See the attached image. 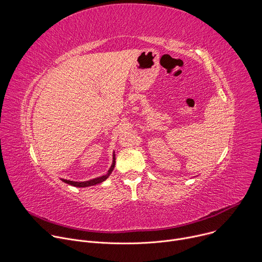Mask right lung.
<instances>
[{
    "instance_id": "right-lung-1",
    "label": "right lung",
    "mask_w": 262,
    "mask_h": 262,
    "mask_svg": "<svg viewBox=\"0 0 262 262\" xmlns=\"http://www.w3.org/2000/svg\"><path fill=\"white\" fill-rule=\"evenodd\" d=\"M115 167V156H113V163H112V166L110 168V170L107 171V173L103 176H100V177H97V178H94V179H91V180H88V181H82V182H79V181H71V180H67V179H63L64 182L68 183V184H71L73 186H78V188H86V186H90V185H94V184H98L102 181H104L108 175L112 173V171H113Z\"/></svg>"
}]
</instances>
